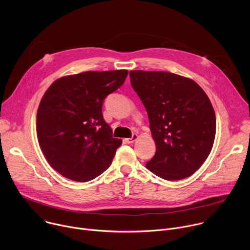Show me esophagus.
<instances>
[{
    "label": "esophagus",
    "mask_w": 250,
    "mask_h": 250,
    "mask_svg": "<svg viewBox=\"0 0 250 250\" xmlns=\"http://www.w3.org/2000/svg\"><path fill=\"white\" fill-rule=\"evenodd\" d=\"M137 137H138V135L136 133H133L130 138H125V142H127V144H132V142H134L137 139Z\"/></svg>",
    "instance_id": "1"
}]
</instances>
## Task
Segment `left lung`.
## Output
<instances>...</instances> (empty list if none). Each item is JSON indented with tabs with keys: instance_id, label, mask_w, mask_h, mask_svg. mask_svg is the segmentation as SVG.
I'll return each instance as SVG.
<instances>
[{
	"instance_id": "1",
	"label": "left lung",
	"mask_w": 250,
	"mask_h": 250,
	"mask_svg": "<svg viewBox=\"0 0 250 250\" xmlns=\"http://www.w3.org/2000/svg\"><path fill=\"white\" fill-rule=\"evenodd\" d=\"M129 77L156 145L146 168L169 181L191 176L208 158L216 135V115L207 94L195 81L170 72L135 70Z\"/></svg>"
}]
</instances>
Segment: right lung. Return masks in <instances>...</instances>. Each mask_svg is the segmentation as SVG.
Instances as JSON below:
<instances>
[{"instance_id": "right-lung-1", "label": "right lung", "mask_w": 250, "mask_h": 250, "mask_svg": "<svg viewBox=\"0 0 250 250\" xmlns=\"http://www.w3.org/2000/svg\"><path fill=\"white\" fill-rule=\"evenodd\" d=\"M127 70L88 71L54 81L37 115L41 148L62 176L88 182L109 168L122 139L103 118L104 98L123 86Z\"/></svg>"}]
</instances>
